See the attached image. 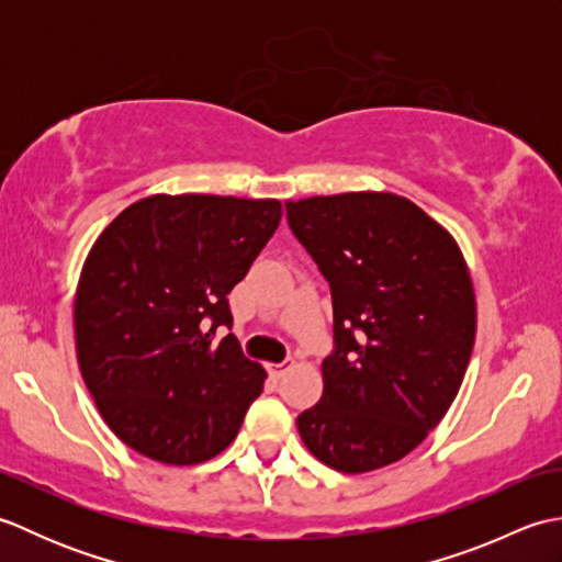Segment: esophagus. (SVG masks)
<instances>
[{"label": "esophagus", "instance_id": "1", "mask_svg": "<svg viewBox=\"0 0 562 562\" xmlns=\"http://www.w3.org/2000/svg\"><path fill=\"white\" fill-rule=\"evenodd\" d=\"M288 369H290V362H280V364H270V374L272 376H282L284 372H288Z\"/></svg>", "mask_w": 562, "mask_h": 562}]
</instances>
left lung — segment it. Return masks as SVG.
Instances as JSON below:
<instances>
[{"mask_svg": "<svg viewBox=\"0 0 562 562\" xmlns=\"http://www.w3.org/2000/svg\"><path fill=\"white\" fill-rule=\"evenodd\" d=\"M284 207L333 300L324 396L296 427L330 469H381L420 445L457 398L475 340L469 268L447 229L393 193Z\"/></svg>", "mask_w": 562, "mask_h": 562, "instance_id": "obj_1", "label": "left lung"}]
</instances>
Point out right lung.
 Masks as SVG:
<instances>
[{"label":"right lung","mask_w":562,"mask_h":562,"mask_svg":"<svg viewBox=\"0 0 562 562\" xmlns=\"http://www.w3.org/2000/svg\"><path fill=\"white\" fill-rule=\"evenodd\" d=\"M278 200L151 195L123 210L83 262L75 333L81 376L127 447L202 463L232 445L266 381L244 357L226 294L278 229Z\"/></svg>","instance_id":"obj_1"}]
</instances>
